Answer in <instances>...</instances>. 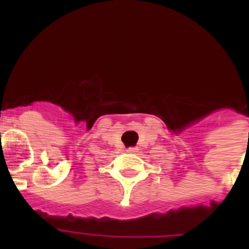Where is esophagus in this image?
<instances>
[{
  "mask_svg": "<svg viewBox=\"0 0 249 249\" xmlns=\"http://www.w3.org/2000/svg\"><path fill=\"white\" fill-rule=\"evenodd\" d=\"M126 151H128L129 154H136V152H138V147H129Z\"/></svg>",
  "mask_w": 249,
  "mask_h": 249,
  "instance_id": "obj_1",
  "label": "esophagus"
}]
</instances>
